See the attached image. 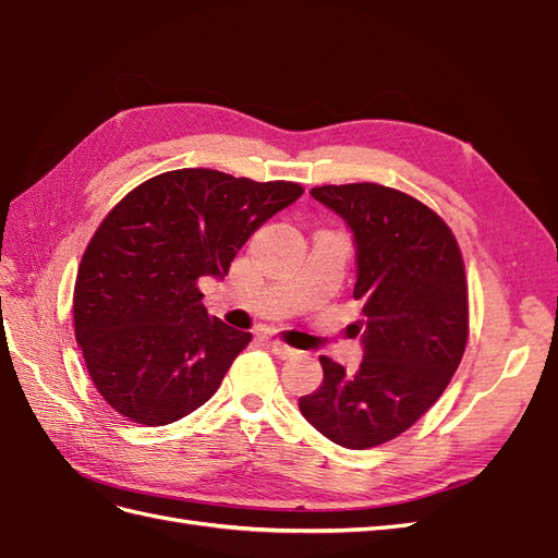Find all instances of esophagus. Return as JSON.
Here are the masks:
<instances>
[{
  "label": "esophagus",
  "mask_w": 558,
  "mask_h": 558,
  "mask_svg": "<svg viewBox=\"0 0 558 558\" xmlns=\"http://www.w3.org/2000/svg\"><path fill=\"white\" fill-rule=\"evenodd\" d=\"M269 347H272V351L277 353V359H281V361H286V359H293L295 353H298L293 347L283 344V342H279V340H269Z\"/></svg>",
  "instance_id": "esophagus-1"
}]
</instances>
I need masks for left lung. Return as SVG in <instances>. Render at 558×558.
<instances>
[{
	"label": "left lung",
	"instance_id": "obj_1",
	"mask_svg": "<svg viewBox=\"0 0 558 558\" xmlns=\"http://www.w3.org/2000/svg\"><path fill=\"white\" fill-rule=\"evenodd\" d=\"M356 242L363 361L356 373L320 356L324 381L300 412L335 445L393 440L442 396L468 342V281L447 223L418 199L379 183L318 185Z\"/></svg>",
	"mask_w": 558,
	"mask_h": 558
}]
</instances>
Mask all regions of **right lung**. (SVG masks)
<instances>
[{
    "mask_svg": "<svg viewBox=\"0 0 558 558\" xmlns=\"http://www.w3.org/2000/svg\"><path fill=\"white\" fill-rule=\"evenodd\" d=\"M302 195L216 170H174L130 191L99 223L74 286L90 379L134 424L167 426L205 404L251 332L209 316L199 277H226L267 218Z\"/></svg>",
    "mask_w": 558,
    "mask_h": 558,
    "instance_id": "obj_1",
    "label": "right lung"
}]
</instances>
